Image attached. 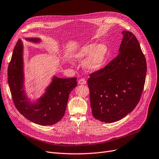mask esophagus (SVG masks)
<instances>
[{
  "mask_svg": "<svg viewBox=\"0 0 159 159\" xmlns=\"http://www.w3.org/2000/svg\"><path fill=\"white\" fill-rule=\"evenodd\" d=\"M86 83H87V81H86V80L84 78L80 79L78 81V84H80V85H85V84H86Z\"/></svg>",
  "mask_w": 159,
  "mask_h": 159,
  "instance_id": "obj_1",
  "label": "esophagus"
}]
</instances>
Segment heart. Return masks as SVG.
I'll return each mask as SVG.
<instances>
[{
    "label": "heart",
    "mask_w": 159,
    "mask_h": 159,
    "mask_svg": "<svg viewBox=\"0 0 159 159\" xmlns=\"http://www.w3.org/2000/svg\"><path fill=\"white\" fill-rule=\"evenodd\" d=\"M107 54V47L105 44H90L78 50L74 54V57L78 61H82L88 56L84 64L85 69L90 72H94L102 67Z\"/></svg>",
    "instance_id": "heart-1"
}]
</instances>
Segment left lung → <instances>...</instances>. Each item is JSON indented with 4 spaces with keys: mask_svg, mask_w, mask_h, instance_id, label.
I'll use <instances>...</instances> for the list:
<instances>
[{
    "mask_svg": "<svg viewBox=\"0 0 159 159\" xmlns=\"http://www.w3.org/2000/svg\"><path fill=\"white\" fill-rule=\"evenodd\" d=\"M122 34L118 54L87 80L92 114L105 123L116 122L131 112L145 84L146 60L139 41L130 32Z\"/></svg>",
    "mask_w": 159,
    "mask_h": 159,
    "instance_id": "8db88e82",
    "label": "left lung"
}]
</instances>
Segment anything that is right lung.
Instances as JSON below:
<instances>
[{"instance_id": "right-lung-1", "label": "right lung", "mask_w": 159, "mask_h": 159, "mask_svg": "<svg viewBox=\"0 0 159 159\" xmlns=\"http://www.w3.org/2000/svg\"><path fill=\"white\" fill-rule=\"evenodd\" d=\"M34 43L37 38H26ZM23 46L18 40L13 51L7 69V81L15 106L20 114L31 122L41 125L55 124L64 116L70 93L77 86V78H59L54 76L46 93L37 100L30 103L23 89Z\"/></svg>"}]
</instances>
